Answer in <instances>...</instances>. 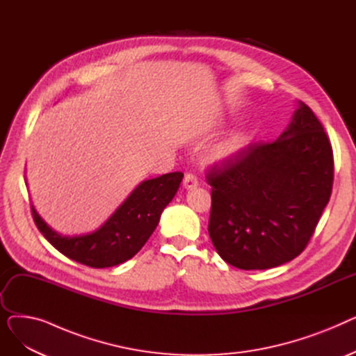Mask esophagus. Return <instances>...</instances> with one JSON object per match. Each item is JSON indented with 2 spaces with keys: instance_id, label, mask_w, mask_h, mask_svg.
<instances>
[{
  "instance_id": "34e87169",
  "label": "esophagus",
  "mask_w": 356,
  "mask_h": 356,
  "mask_svg": "<svg viewBox=\"0 0 356 356\" xmlns=\"http://www.w3.org/2000/svg\"><path fill=\"white\" fill-rule=\"evenodd\" d=\"M199 184L197 177L193 173H186L183 177V186L186 189H193Z\"/></svg>"
}]
</instances>
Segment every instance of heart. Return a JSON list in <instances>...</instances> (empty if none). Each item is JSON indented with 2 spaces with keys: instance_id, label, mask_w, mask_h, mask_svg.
Returning a JSON list of instances; mask_svg holds the SVG:
<instances>
[{
  "instance_id": "obj_1",
  "label": "heart",
  "mask_w": 356,
  "mask_h": 356,
  "mask_svg": "<svg viewBox=\"0 0 356 356\" xmlns=\"http://www.w3.org/2000/svg\"><path fill=\"white\" fill-rule=\"evenodd\" d=\"M247 143V137L242 136V134H235L231 138H228L225 143H223L219 148H218V153L216 156L219 159H227L234 156L235 153H238L239 149L245 145Z\"/></svg>"
}]
</instances>
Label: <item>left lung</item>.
I'll return each mask as SVG.
<instances>
[{
  "label": "left lung",
  "instance_id": "obj_1",
  "mask_svg": "<svg viewBox=\"0 0 356 356\" xmlns=\"http://www.w3.org/2000/svg\"><path fill=\"white\" fill-rule=\"evenodd\" d=\"M333 176L329 137L303 102L277 140L213 163L207 172L208 231L220 258L241 270H266L300 255L330 199Z\"/></svg>",
  "mask_w": 356,
  "mask_h": 356
}]
</instances>
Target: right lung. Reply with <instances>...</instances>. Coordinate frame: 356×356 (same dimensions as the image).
I'll return each mask as SVG.
<instances>
[{
    "label": "right lung",
    "mask_w": 356,
    "mask_h": 356,
    "mask_svg": "<svg viewBox=\"0 0 356 356\" xmlns=\"http://www.w3.org/2000/svg\"><path fill=\"white\" fill-rule=\"evenodd\" d=\"M181 172L145 180L129 195L104 227L90 235L62 236L31 207L35 227L50 244L67 258L92 268H106L133 258L159 225L163 209L175 197Z\"/></svg>",
    "instance_id": "right-lung-1"
}]
</instances>
